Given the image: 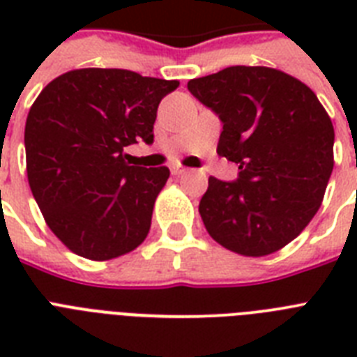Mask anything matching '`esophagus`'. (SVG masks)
<instances>
[{
	"mask_svg": "<svg viewBox=\"0 0 357 357\" xmlns=\"http://www.w3.org/2000/svg\"><path fill=\"white\" fill-rule=\"evenodd\" d=\"M170 170H172V176H185V174L189 172L187 168L179 167V165H174V167L170 168Z\"/></svg>",
	"mask_w": 357,
	"mask_h": 357,
	"instance_id": "obj_1",
	"label": "esophagus"
}]
</instances>
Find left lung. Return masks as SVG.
Segmentation results:
<instances>
[{
	"label": "left lung",
	"mask_w": 357,
	"mask_h": 357,
	"mask_svg": "<svg viewBox=\"0 0 357 357\" xmlns=\"http://www.w3.org/2000/svg\"><path fill=\"white\" fill-rule=\"evenodd\" d=\"M190 94L222 120L217 153L237 181L209 178L207 234L246 257L274 254L315 217L333 170V126L315 92L268 66H229L190 79Z\"/></svg>",
	"instance_id": "obj_1"
}]
</instances>
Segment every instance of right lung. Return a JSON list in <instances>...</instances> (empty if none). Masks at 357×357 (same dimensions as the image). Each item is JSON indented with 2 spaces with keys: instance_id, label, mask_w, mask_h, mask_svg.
Listing matches in <instances>:
<instances>
[{
  "instance_id": "right-lung-1",
  "label": "right lung",
  "mask_w": 357,
  "mask_h": 357,
  "mask_svg": "<svg viewBox=\"0 0 357 357\" xmlns=\"http://www.w3.org/2000/svg\"><path fill=\"white\" fill-rule=\"evenodd\" d=\"M179 81L120 68L70 70L47 83L25 122L31 192L74 254L109 261L146 238L167 167H129L123 148L153 142L157 107Z\"/></svg>"
}]
</instances>
